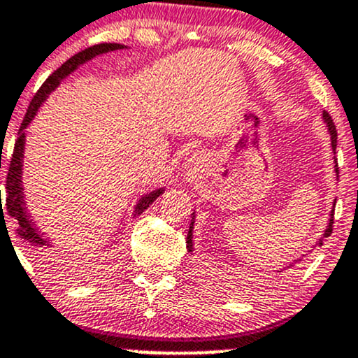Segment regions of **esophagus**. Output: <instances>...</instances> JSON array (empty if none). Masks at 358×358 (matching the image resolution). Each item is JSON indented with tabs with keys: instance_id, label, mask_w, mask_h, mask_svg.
<instances>
[{
	"instance_id": "1",
	"label": "esophagus",
	"mask_w": 358,
	"mask_h": 358,
	"mask_svg": "<svg viewBox=\"0 0 358 358\" xmlns=\"http://www.w3.org/2000/svg\"><path fill=\"white\" fill-rule=\"evenodd\" d=\"M188 161H190V166L192 168H197L199 166V158H195V156H194V158L188 159Z\"/></svg>"
}]
</instances>
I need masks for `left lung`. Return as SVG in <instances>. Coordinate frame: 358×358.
Returning a JSON list of instances; mask_svg holds the SVG:
<instances>
[{
    "label": "left lung",
    "mask_w": 358,
    "mask_h": 358,
    "mask_svg": "<svg viewBox=\"0 0 358 358\" xmlns=\"http://www.w3.org/2000/svg\"><path fill=\"white\" fill-rule=\"evenodd\" d=\"M323 120L326 122V127H328L329 136H331V148H333V151H335V149H336V127H335V124H333L331 115H329L328 112H323ZM335 166H336V173H338V163H336V159H335ZM333 212H335V206H333L331 214H329V221H328V226H326V229H324L323 238H328L329 234H331V231H333ZM194 222H195V212L192 214L190 229H188V234H187V248H188V251H194ZM321 245H323V239H320V241H317V246H321ZM296 263H297V260H296ZM290 266H294V265H289L287 268H290ZM277 272H282V270H277Z\"/></svg>",
    "instance_id": "left-lung-1"
}]
</instances>
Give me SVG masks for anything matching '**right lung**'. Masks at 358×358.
Returning a JSON list of instances; mask_svg holds the SVG:
<instances>
[{
    "label": "right lung",
    "instance_id": "add662e5",
    "mask_svg": "<svg viewBox=\"0 0 358 358\" xmlns=\"http://www.w3.org/2000/svg\"><path fill=\"white\" fill-rule=\"evenodd\" d=\"M120 49H127V47L122 45V44H96V45L88 47V49L81 50V52L74 54V56L68 59V61H66L61 68L54 71V73L44 81V85L38 88V92L35 93L32 101H30L29 110H27V113H25V119H23L22 125H20L18 139H17V143H15L13 156H11L10 164H8L5 210H6V214L10 215V217H13L18 224L17 236L22 238L23 241H25L27 245H29L30 248H32L41 258L49 257V248L52 245H50L49 239H45L44 234L38 231L37 224H34V219L30 217L29 210H27V206H25L27 202H25V195H23V182H22L23 151H25V137H27L25 129L29 127L30 122H32L34 117L37 115V110L41 108V105L47 100V96H49L50 93L57 88L59 83H61L64 78H68L69 74L80 68L81 64L92 61L93 57L101 56V54L112 52V50H120ZM0 168H1V163H0ZM163 192H164V188H158V190H152V192H149V194L143 195L134 207V217L143 214V212L146 210L148 207L151 206V203L155 202V200L158 199L161 194H163ZM0 207H1L0 217L3 221V219H5V214H3L1 200H0Z\"/></svg>",
    "mask_w": 358,
    "mask_h": 358
}]
</instances>
